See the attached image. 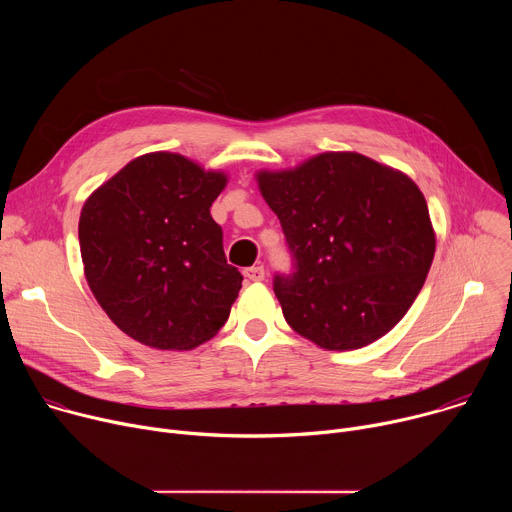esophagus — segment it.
Returning <instances> with one entry per match:
<instances>
[{
	"label": "esophagus",
	"instance_id": "1",
	"mask_svg": "<svg viewBox=\"0 0 512 512\" xmlns=\"http://www.w3.org/2000/svg\"><path fill=\"white\" fill-rule=\"evenodd\" d=\"M243 275L249 279V281H263L265 279V269L263 265H253V267H247L243 271Z\"/></svg>",
	"mask_w": 512,
	"mask_h": 512
}]
</instances>
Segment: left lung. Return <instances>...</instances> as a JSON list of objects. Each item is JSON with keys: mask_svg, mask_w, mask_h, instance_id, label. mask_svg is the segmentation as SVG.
Segmentation results:
<instances>
[{"mask_svg": "<svg viewBox=\"0 0 512 512\" xmlns=\"http://www.w3.org/2000/svg\"><path fill=\"white\" fill-rule=\"evenodd\" d=\"M296 261L275 275L287 324L326 350L362 348L407 314L435 253L425 196L403 172L356 152L259 170Z\"/></svg>", "mask_w": 512, "mask_h": 512, "instance_id": "obj_1", "label": "left lung"}]
</instances>
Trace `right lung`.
I'll list each match as a JSON object with an SVG mask.
<instances>
[{
	"label": "right lung",
	"mask_w": 512,
	"mask_h": 512,
	"mask_svg": "<svg viewBox=\"0 0 512 512\" xmlns=\"http://www.w3.org/2000/svg\"><path fill=\"white\" fill-rule=\"evenodd\" d=\"M225 172L152 152L131 160L83 204L85 277L129 338L158 350H192L225 326L243 275L227 263L210 206Z\"/></svg>",
	"instance_id": "obj_1"
}]
</instances>
